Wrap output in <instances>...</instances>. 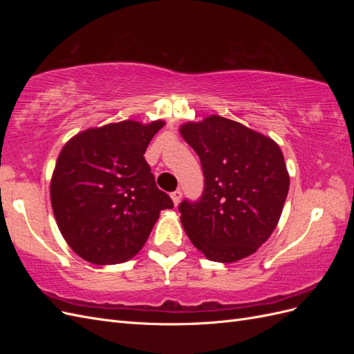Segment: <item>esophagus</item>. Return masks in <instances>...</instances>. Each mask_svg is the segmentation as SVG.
<instances>
[{"mask_svg": "<svg viewBox=\"0 0 354 354\" xmlns=\"http://www.w3.org/2000/svg\"><path fill=\"white\" fill-rule=\"evenodd\" d=\"M169 196H171V199H173L174 205L177 207V205H178V202H180V199H181V190H176V192H173V194H171Z\"/></svg>", "mask_w": 354, "mask_h": 354, "instance_id": "esophagus-1", "label": "esophagus"}]
</instances>
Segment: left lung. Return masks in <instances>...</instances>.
Segmentation results:
<instances>
[{
    "instance_id": "1",
    "label": "left lung",
    "mask_w": 354,
    "mask_h": 354,
    "mask_svg": "<svg viewBox=\"0 0 354 354\" xmlns=\"http://www.w3.org/2000/svg\"><path fill=\"white\" fill-rule=\"evenodd\" d=\"M180 134L198 153L202 196L178 205L189 239L211 261L254 254L277 226L289 190L281 147L236 121L211 115L186 122Z\"/></svg>"
}]
</instances>
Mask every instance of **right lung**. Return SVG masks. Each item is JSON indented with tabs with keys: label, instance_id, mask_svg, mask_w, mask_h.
<instances>
[{
	"label": "right lung",
	"instance_id": "add662e5",
	"mask_svg": "<svg viewBox=\"0 0 354 354\" xmlns=\"http://www.w3.org/2000/svg\"><path fill=\"white\" fill-rule=\"evenodd\" d=\"M164 121L88 128L63 146L50 183L62 236L93 264L125 263L143 248L159 212L173 208L145 152Z\"/></svg>",
	"mask_w": 354,
	"mask_h": 354
}]
</instances>
